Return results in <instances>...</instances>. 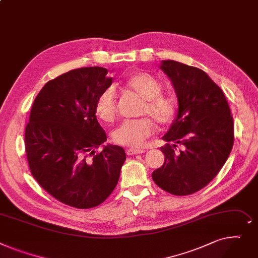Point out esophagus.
<instances>
[{
  "instance_id": "1",
  "label": "esophagus",
  "mask_w": 258,
  "mask_h": 258,
  "mask_svg": "<svg viewBox=\"0 0 258 258\" xmlns=\"http://www.w3.org/2000/svg\"><path fill=\"white\" fill-rule=\"evenodd\" d=\"M144 152H145V150H143V149H132V148H130V149L127 150L126 153L128 155H136V154H142Z\"/></svg>"
}]
</instances>
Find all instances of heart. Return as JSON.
Here are the masks:
<instances>
[{"label":"heart","instance_id":"1","mask_svg":"<svg viewBox=\"0 0 258 258\" xmlns=\"http://www.w3.org/2000/svg\"><path fill=\"white\" fill-rule=\"evenodd\" d=\"M124 85L139 95L144 104L141 114L153 117L160 126L171 124L178 112V102L170 95H163L160 82L148 73L133 74L125 80ZM96 113L103 122H112L116 115V95L112 86L104 89L96 102ZM155 129L150 117L124 120L112 132V141L120 146L139 148L153 134Z\"/></svg>","mask_w":258,"mask_h":258}]
</instances>
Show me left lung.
I'll return each instance as SVG.
<instances>
[{"mask_svg":"<svg viewBox=\"0 0 258 258\" xmlns=\"http://www.w3.org/2000/svg\"><path fill=\"white\" fill-rule=\"evenodd\" d=\"M160 69L170 78L178 113L160 150L164 163L152 173L154 182L175 196L205 187L223 168L234 143V124L223 90L202 70L174 60ZM180 145L182 150L176 151Z\"/></svg>","mask_w":258,"mask_h":258,"instance_id":"1","label":"left lung"}]
</instances>
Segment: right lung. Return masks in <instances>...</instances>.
I'll return each instance as SVG.
<instances>
[{"instance_id":"obj_1","label":"right lung","mask_w":258,"mask_h":258,"mask_svg":"<svg viewBox=\"0 0 258 258\" xmlns=\"http://www.w3.org/2000/svg\"><path fill=\"white\" fill-rule=\"evenodd\" d=\"M112 78L100 67L72 70L44 84L25 131L32 176L55 199L86 209L103 203L115 188L126 160L122 147L107 140L96 116V102Z\"/></svg>"}]
</instances>
